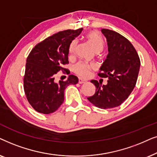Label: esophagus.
Masks as SVG:
<instances>
[{
  "label": "esophagus",
  "instance_id": "obj_1",
  "mask_svg": "<svg viewBox=\"0 0 157 157\" xmlns=\"http://www.w3.org/2000/svg\"><path fill=\"white\" fill-rule=\"evenodd\" d=\"M85 82H87V81L86 80H82V79H79V83H80V84H83V83H85Z\"/></svg>",
  "mask_w": 157,
  "mask_h": 157
}]
</instances>
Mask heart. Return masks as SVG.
<instances>
[{
  "label": "heart",
  "instance_id": "1",
  "mask_svg": "<svg viewBox=\"0 0 157 157\" xmlns=\"http://www.w3.org/2000/svg\"><path fill=\"white\" fill-rule=\"evenodd\" d=\"M86 39L96 52H99L103 50L104 47V41L99 33L95 32V31H92V32L87 33ZM77 45V40H73L71 42L70 48H69V52H70L71 55H72L75 53ZM94 68H95V66L93 64H88L83 62H80L74 66L73 71L80 77H85H85L90 76L91 71Z\"/></svg>",
  "mask_w": 157,
  "mask_h": 157
}]
</instances>
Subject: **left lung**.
<instances>
[{"instance_id":"8db88e82","label":"left lung","mask_w":157,"mask_h":157,"mask_svg":"<svg viewBox=\"0 0 157 157\" xmlns=\"http://www.w3.org/2000/svg\"><path fill=\"white\" fill-rule=\"evenodd\" d=\"M106 37L108 54L100 68L101 77H108V83L90 82L95 93L87 100L96 107L108 109L118 107L126 100L136 86L141 62L136 50L126 38L116 31L103 29Z\"/></svg>"}]
</instances>
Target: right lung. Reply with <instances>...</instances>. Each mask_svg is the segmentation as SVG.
Wrapping results in <instances>:
<instances>
[{"instance_id": "right-lung-1", "label": "right lung", "mask_w": 157, "mask_h": 157, "mask_svg": "<svg viewBox=\"0 0 157 157\" xmlns=\"http://www.w3.org/2000/svg\"><path fill=\"white\" fill-rule=\"evenodd\" d=\"M82 29H68L54 33L35 46L29 54L24 78V92L37 112L49 114L56 111L63 103L66 87L78 82L77 77L73 75L59 82L54 81V77L59 71L68 72L62 65L69 62L70 44Z\"/></svg>"}]
</instances>
